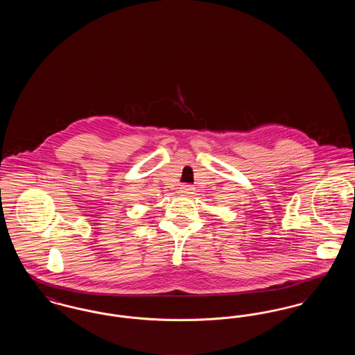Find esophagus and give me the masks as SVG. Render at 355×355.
Masks as SVG:
<instances>
[{
    "mask_svg": "<svg viewBox=\"0 0 355 355\" xmlns=\"http://www.w3.org/2000/svg\"><path fill=\"white\" fill-rule=\"evenodd\" d=\"M194 190H196V187L191 185H181L180 187V194L181 196H190V194H194Z\"/></svg>",
    "mask_w": 355,
    "mask_h": 355,
    "instance_id": "esophagus-1",
    "label": "esophagus"
}]
</instances>
